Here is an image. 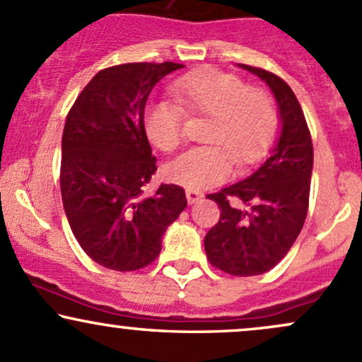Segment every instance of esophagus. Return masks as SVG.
I'll list each match as a JSON object with an SVG mask.
<instances>
[{
  "label": "esophagus",
  "mask_w": 362,
  "mask_h": 362,
  "mask_svg": "<svg viewBox=\"0 0 362 362\" xmlns=\"http://www.w3.org/2000/svg\"><path fill=\"white\" fill-rule=\"evenodd\" d=\"M185 196H187V202L189 204H194V202H197L199 199H202V194L199 192V190H187L185 192Z\"/></svg>",
  "instance_id": "1"
}]
</instances>
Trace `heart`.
<instances>
[{
    "mask_svg": "<svg viewBox=\"0 0 362 362\" xmlns=\"http://www.w3.org/2000/svg\"><path fill=\"white\" fill-rule=\"evenodd\" d=\"M172 93L182 108L211 118L204 137L209 146L184 151L166 166L182 187L202 190L221 184L232 175L233 158L256 160L272 141L276 120L272 99L237 75L216 69L190 71L173 82ZM142 125L151 144L161 151L175 149L184 137V113L173 103H148Z\"/></svg>",
    "mask_w": 362,
    "mask_h": 362,
    "instance_id": "b5f03b06",
    "label": "heart"
}]
</instances>
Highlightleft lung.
Instances as JSON below:
<instances>
[{"instance_id":"obj_1","label":"left lung","mask_w":362,"mask_h":362,"mask_svg":"<svg viewBox=\"0 0 362 362\" xmlns=\"http://www.w3.org/2000/svg\"><path fill=\"white\" fill-rule=\"evenodd\" d=\"M237 66L259 77L278 106L280 132L269 156L244 180L208 196L220 221L206 233L211 264L237 276L266 273L284 259L303 230L313 173V142L303 108L287 82L263 69Z\"/></svg>"}]
</instances>
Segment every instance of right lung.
I'll list each match as a JSON object with an SVG mask.
<instances>
[{
    "label": "right lung",
    "instance_id": "add662e5",
    "mask_svg": "<svg viewBox=\"0 0 362 362\" xmlns=\"http://www.w3.org/2000/svg\"><path fill=\"white\" fill-rule=\"evenodd\" d=\"M178 63H125L98 71L78 94L62 137L63 209L87 256L134 272L161 252L166 228L185 209L184 189L161 184L142 197L156 160L142 125L146 101Z\"/></svg>",
    "mask_w": 362,
    "mask_h": 362
}]
</instances>
